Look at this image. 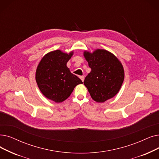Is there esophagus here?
Segmentation results:
<instances>
[{
	"label": "esophagus",
	"mask_w": 159,
	"mask_h": 159,
	"mask_svg": "<svg viewBox=\"0 0 159 159\" xmlns=\"http://www.w3.org/2000/svg\"><path fill=\"white\" fill-rule=\"evenodd\" d=\"M80 79L82 80V82H83V81H84V76H80Z\"/></svg>",
	"instance_id": "esophagus-1"
}]
</instances>
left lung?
<instances>
[{
  "instance_id": "obj_1",
  "label": "left lung",
  "mask_w": 159,
  "mask_h": 159,
  "mask_svg": "<svg viewBox=\"0 0 159 159\" xmlns=\"http://www.w3.org/2000/svg\"><path fill=\"white\" fill-rule=\"evenodd\" d=\"M84 56L92 70L84 81L92 98L98 102L112 98L120 91L125 77L121 61L104 49L92 53L86 51Z\"/></svg>"
}]
</instances>
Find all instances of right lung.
Listing matches in <instances>:
<instances>
[{
  "label": "right lung",
  "instance_id": "1",
  "mask_svg": "<svg viewBox=\"0 0 159 159\" xmlns=\"http://www.w3.org/2000/svg\"><path fill=\"white\" fill-rule=\"evenodd\" d=\"M73 54V51L67 54L53 51L46 54L38 66L36 80L39 89L47 98L56 102L67 99L75 87L82 83L67 67Z\"/></svg>",
  "mask_w": 159,
  "mask_h": 159
}]
</instances>
